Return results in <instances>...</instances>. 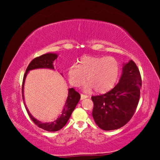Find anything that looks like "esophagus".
<instances>
[{
	"mask_svg": "<svg viewBox=\"0 0 160 160\" xmlns=\"http://www.w3.org/2000/svg\"><path fill=\"white\" fill-rule=\"evenodd\" d=\"M88 95H85V94H81V95H80V99L82 100L84 99L88 98Z\"/></svg>",
	"mask_w": 160,
	"mask_h": 160,
	"instance_id": "esophagus-1",
	"label": "esophagus"
}]
</instances>
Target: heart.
I'll return each mask as SVG.
<instances>
[{"label":"heart","mask_w":160,"mask_h":160,"mask_svg":"<svg viewBox=\"0 0 160 160\" xmlns=\"http://www.w3.org/2000/svg\"><path fill=\"white\" fill-rule=\"evenodd\" d=\"M80 64H73L68 69L69 82L80 87L87 80L84 90L90 92L94 89L97 93H105L112 89L120 73V64L112 56H83Z\"/></svg>","instance_id":"1"}]
</instances>
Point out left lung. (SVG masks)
I'll list each match as a JSON object with an SVG mask.
<instances>
[{
    "mask_svg": "<svg viewBox=\"0 0 160 160\" xmlns=\"http://www.w3.org/2000/svg\"><path fill=\"white\" fill-rule=\"evenodd\" d=\"M140 71L132 60L123 63L118 83L102 95L92 97V117L104 131L121 128L128 122L136 109L142 85Z\"/></svg>",
    "mask_w": 160,
    "mask_h": 160,
    "instance_id": "1",
    "label": "left lung"
}]
</instances>
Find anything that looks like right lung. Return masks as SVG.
Segmentation results:
<instances>
[{
  "mask_svg": "<svg viewBox=\"0 0 160 160\" xmlns=\"http://www.w3.org/2000/svg\"><path fill=\"white\" fill-rule=\"evenodd\" d=\"M58 58V54L55 53H47L45 54H43L41 56L35 58L33 59L30 63L29 64L28 68L26 70V72L24 75L23 82H22V97L24 100V85H25V79L28 72L32 70L39 69V68H48L51 70H54L53 66V62ZM80 94L77 92L73 88H69L68 89V97L66 99V102L65 103V105L63 107V109L62 110V112L61 115L58 116L57 119L55 121H52V122H47L43 123L42 121L37 120L33 116H32L29 111L28 110V107L25 105V103H24L25 105L26 109L28 111V113L31 118L32 121L37 125L38 127L41 128L42 129L45 130L47 131L54 132L58 131L59 130L61 129L63 127L66 125V123L70 118V116H71L72 112L75 109V107L78 104V102L80 101Z\"/></svg>",
  "mask_w": 160,
  "mask_h": 160,
  "instance_id": "add662e5",
  "label": "right lung"
}]
</instances>
